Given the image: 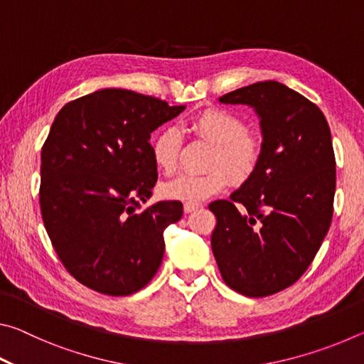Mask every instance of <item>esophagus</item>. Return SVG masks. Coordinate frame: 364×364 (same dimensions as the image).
<instances>
[{"label": "esophagus", "instance_id": "1", "mask_svg": "<svg viewBox=\"0 0 364 364\" xmlns=\"http://www.w3.org/2000/svg\"><path fill=\"white\" fill-rule=\"evenodd\" d=\"M199 207H200L199 204H188V202H186V204H184V213H193Z\"/></svg>", "mask_w": 364, "mask_h": 364}]
</instances>
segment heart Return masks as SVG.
Returning <instances> with one entry per match:
<instances>
[{
    "instance_id": "b5f03b06",
    "label": "heart",
    "mask_w": 364,
    "mask_h": 364,
    "mask_svg": "<svg viewBox=\"0 0 364 364\" xmlns=\"http://www.w3.org/2000/svg\"><path fill=\"white\" fill-rule=\"evenodd\" d=\"M189 130L213 144L208 157L212 170L202 175L183 173L160 184L159 193L165 199L197 204L226 188L225 171L234 181H244L258 167L262 141L249 133L245 122L231 110L217 107L202 110L191 119ZM181 143V132L175 127H165L154 134L151 152L159 170L171 173L176 168Z\"/></svg>"
}]
</instances>
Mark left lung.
<instances>
[{"instance_id": "obj_1", "label": "left lung", "mask_w": 364, "mask_h": 364, "mask_svg": "<svg viewBox=\"0 0 364 364\" xmlns=\"http://www.w3.org/2000/svg\"><path fill=\"white\" fill-rule=\"evenodd\" d=\"M218 101L255 110L262 159L230 200L208 205L217 217L212 250L228 286L267 297L305 273L329 231L336 193L331 130L318 106L274 80Z\"/></svg>"}]
</instances>
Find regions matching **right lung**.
<instances>
[{
	"instance_id": "right-lung-1",
	"label": "right lung",
	"mask_w": 364,
	"mask_h": 364,
	"mask_svg": "<svg viewBox=\"0 0 364 364\" xmlns=\"http://www.w3.org/2000/svg\"><path fill=\"white\" fill-rule=\"evenodd\" d=\"M184 109L104 88L65 104L54 119L41 149V215L60 262L86 287L130 295L157 273L164 231L183 217V204L136 208L157 181L151 133Z\"/></svg>"
}]
</instances>
